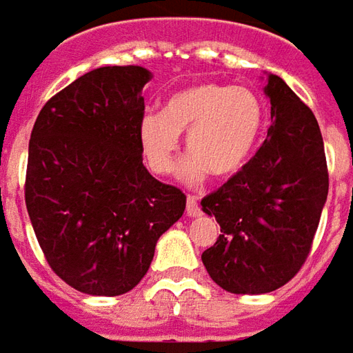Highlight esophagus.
<instances>
[{"mask_svg":"<svg viewBox=\"0 0 353 353\" xmlns=\"http://www.w3.org/2000/svg\"><path fill=\"white\" fill-rule=\"evenodd\" d=\"M186 214L190 215V217H198V215L202 214L200 204H198V200H196L194 196H188V198H186Z\"/></svg>","mask_w":353,"mask_h":353,"instance_id":"obj_1","label":"esophagus"}]
</instances>
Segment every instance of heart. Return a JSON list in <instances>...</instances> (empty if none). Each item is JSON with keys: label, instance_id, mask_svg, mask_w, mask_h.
Returning <instances> with one entry per match:
<instances>
[{"label": "heart", "instance_id": "heart-1", "mask_svg": "<svg viewBox=\"0 0 353 353\" xmlns=\"http://www.w3.org/2000/svg\"><path fill=\"white\" fill-rule=\"evenodd\" d=\"M264 124L259 97L243 87L200 83L172 94L163 114L148 112L139 122V148L155 174H171L179 163L181 134L192 155L181 169L186 182L210 172L225 181L250 159Z\"/></svg>", "mask_w": 353, "mask_h": 353}]
</instances>
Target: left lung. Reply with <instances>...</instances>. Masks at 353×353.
Segmentation results:
<instances>
[{
  "instance_id": "1",
  "label": "left lung",
  "mask_w": 353,
  "mask_h": 353,
  "mask_svg": "<svg viewBox=\"0 0 353 353\" xmlns=\"http://www.w3.org/2000/svg\"><path fill=\"white\" fill-rule=\"evenodd\" d=\"M272 126L254 157L208 194L202 210L221 235L202 254L225 292L268 293L285 285L313 247L328 194V167L313 110L278 75L268 77Z\"/></svg>"
}]
</instances>
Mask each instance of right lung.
<instances>
[{"mask_svg": "<svg viewBox=\"0 0 353 353\" xmlns=\"http://www.w3.org/2000/svg\"><path fill=\"white\" fill-rule=\"evenodd\" d=\"M149 72L106 65L42 106L28 141L25 204L56 276L77 292L114 297L148 274L157 239L186 196L143 167L139 122Z\"/></svg>", "mask_w": 353, "mask_h": 353, "instance_id": "right-lung-1", "label": "right lung"}]
</instances>
